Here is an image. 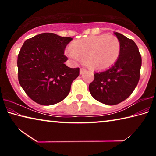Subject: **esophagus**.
Instances as JSON below:
<instances>
[{"instance_id": "esophagus-1", "label": "esophagus", "mask_w": 156, "mask_h": 156, "mask_svg": "<svg viewBox=\"0 0 156 156\" xmlns=\"http://www.w3.org/2000/svg\"><path fill=\"white\" fill-rule=\"evenodd\" d=\"M84 72H86L85 69H84V68H80V74H83V73Z\"/></svg>"}]
</instances>
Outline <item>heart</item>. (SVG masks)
<instances>
[{"label": "heart", "instance_id": "heart-1", "mask_svg": "<svg viewBox=\"0 0 156 156\" xmlns=\"http://www.w3.org/2000/svg\"><path fill=\"white\" fill-rule=\"evenodd\" d=\"M120 49V43L117 37L100 34L74 41L65 53L74 62L86 60L89 67L102 69L117 61Z\"/></svg>", "mask_w": 156, "mask_h": 156}]
</instances>
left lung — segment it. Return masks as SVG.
Wrapping results in <instances>:
<instances>
[{
    "label": "left lung",
    "mask_w": 156,
    "mask_h": 156,
    "mask_svg": "<svg viewBox=\"0 0 156 156\" xmlns=\"http://www.w3.org/2000/svg\"><path fill=\"white\" fill-rule=\"evenodd\" d=\"M120 43L119 58L107 69L95 72L89 89L94 98L108 105H115L130 96L140 79L142 58L133 40L113 32Z\"/></svg>",
    "instance_id": "8db88e82"
}]
</instances>
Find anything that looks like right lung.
Returning a JSON list of instances; mask_svg holds the SVG:
<instances>
[{
  "label": "right lung",
  "mask_w": 156,
  "mask_h": 156,
  "mask_svg": "<svg viewBox=\"0 0 156 156\" xmlns=\"http://www.w3.org/2000/svg\"><path fill=\"white\" fill-rule=\"evenodd\" d=\"M72 38L54 33H43L27 39L18 54V81L23 90L34 102L51 105L68 96L79 68L65 64L66 46Z\"/></svg>",
  "instance_id": "obj_1"
}]
</instances>
